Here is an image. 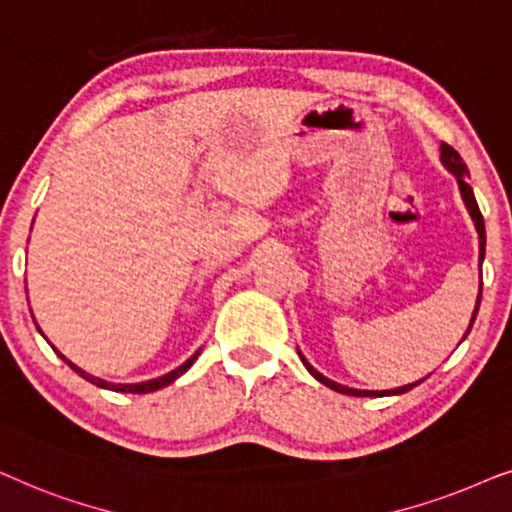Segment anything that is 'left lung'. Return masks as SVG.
Wrapping results in <instances>:
<instances>
[{"label":"left lung","instance_id":"8db88e82","mask_svg":"<svg viewBox=\"0 0 512 512\" xmlns=\"http://www.w3.org/2000/svg\"><path fill=\"white\" fill-rule=\"evenodd\" d=\"M440 161H442V166H445L449 173H452L454 177H456V182H459V192H461V199H463V203H466V208H468V213H470V220L475 222V229H478V238H480V264H482V260H485V243H487V238H485V220H482V213H480V208H478V201H475V194H473V189H470V185H468V168H466V163H463V159L459 156V152H456L454 147H449L447 142H442L440 145ZM480 299H482V276H480V292H478V302H475V311H473V318H470V323H468V330H466V335H463V339L468 337V332H470V327H473V323H475V316H478V309H480ZM461 339V342H463ZM297 353H299V358H302V363H304V367L306 370H309L313 377H316L320 384H325L327 388H332V391H337V393H346V395H358V398H381V395H400V393H407V391H412L414 386H419L421 381L424 379H419V381H414V384H405V386H398V388H393V391H363V388H349V386H344V384H337V381H332V379H327V377H323V374H320L316 367H313L309 360H306L304 356H302V351L297 349Z\"/></svg>","mask_w":512,"mask_h":512}]
</instances>
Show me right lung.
<instances>
[{
  "mask_svg": "<svg viewBox=\"0 0 512 512\" xmlns=\"http://www.w3.org/2000/svg\"><path fill=\"white\" fill-rule=\"evenodd\" d=\"M37 330H39V325H37ZM42 332V330H39ZM44 335V332H42ZM53 346V344H51ZM53 349H56V346H53ZM199 353H201V349L194 353L192 358L189 360H185V363H182L180 367H175L173 372H168V374H163V377H156V379H149V381H140V384H112V381H105V379H100V377H93V374H88V372H84L81 370V367H77L74 363H70V360H67L63 353L58 351V356L65 360L67 365L72 367L74 372L77 374H81V377H84L86 381H91V384H95V386H100V388H107V391H117V393H152V391H159V388H163V386H168V384H173V381L177 379V377H182V374H185L189 367L194 365V360L199 358Z\"/></svg>",
  "mask_w": 512,
  "mask_h": 512,
  "instance_id": "1",
  "label": "right lung"
}]
</instances>
